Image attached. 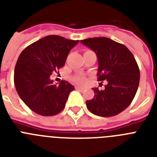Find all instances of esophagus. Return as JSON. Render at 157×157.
Segmentation results:
<instances>
[{"instance_id":"esophagus-1","label":"esophagus","mask_w":157,"mask_h":157,"mask_svg":"<svg viewBox=\"0 0 157 157\" xmlns=\"http://www.w3.org/2000/svg\"><path fill=\"white\" fill-rule=\"evenodd\" d=\"M75 89L78 90H80V91H84V90H85L84 88L79 87V86H75Z\"/></svg>"}]
</instances>
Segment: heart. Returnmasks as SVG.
Returning <instances> with one entry per match:
<instances>
[{
  "mask_svg": "<svg viewBox=\"0 0 157 157\" xmlns=\"http://www.w3.org/2000/svg\"><path fill=\"white\" fill-rule=\"evenodd\" d=\"M73 82L78 85H84L86 82V78L83 75H75L74 76Z\"/></svg>",
  "mask_w": 157,
  "mask_h": 157,
  "instance_id": "obj_1",
  "label": "heart"
}]
</instances>
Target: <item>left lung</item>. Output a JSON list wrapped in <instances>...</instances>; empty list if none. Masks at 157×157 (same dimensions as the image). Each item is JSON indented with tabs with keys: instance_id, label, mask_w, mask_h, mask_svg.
<instances>
[{
	"instance_id": "8db88e82",
	"label": "left lung",
	"mask_w": 157,
	"mask_h": 157,
	"mask_svg": "<svg viewBox=\"0 0 157 157\" xmlns=\"http://www.w3.org/2000/svg\"><path fill=\"white\" fill-rule=\"evenodd\" d=\"M81 42L98 58V81L107 80L104 90L92 88L94 96L86 102L94 115L116 116L131 104L140 82V70L133 54L123 44L108 37H91Z\"/></svg>"
}]
</instances>
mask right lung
Listing matches in <instances>:
<instances>
[{"label":"right lung","mask_w":157,"mask_h":157,"mask_svg":"<svg viewBox=\"0 0 157 157\" xmlns=\"http://www.w3.org/2000/svg\"><path fill=\"white\" fill-rule=\"evenodd\" d=\"M79 40L49 35L27 46L18 58L14 70V85L18 95L33 112L52 116L63 110L73 85L50 78L64 67L71 50Z\"/></svg>","instance_id":"right-lung-1"}]
</instances>
